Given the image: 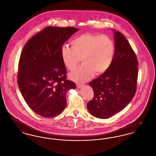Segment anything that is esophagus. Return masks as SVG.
Returning a JSON list of instances; mask_svg holds the SVG:
<instances>
[{"instance_id": "obj_1", "label": "esophagus", "mask_w": 156, "mask_h": 156, "mask_svg": "<svg viewBox=\"0 0 156 156\" xmlns=\"http://www.w3.org/2000/svg\"><path fill=\"white\" fill-rule=\"evenodd\" d=\"M76 85L77 88H78V89L82 88V87H83V84H81V83H77Z\"/></svg>"}]
</instances>
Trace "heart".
Instances as JSON below:
<instances>
[{
  "mask_svg": "<svg viewBox=\"0 0 156 156\" xmlns=\"http://www.w3.org/2000/svg\"><path fill=\"white\" fill-rule=\"evenodd\" d=\"M72 47L63 45L61 57L64 64L71 71L75 69L81 60L83 64L69 74L74 81L84 82L94 73H105L111 65L115 54L113 41L106 35L84 33L71 41Z\"/></svg>",
  "mask_w": 156,
  "mask_h": 156,
  "instance_id": "1",
  "label": "heart"
}]
</instances>
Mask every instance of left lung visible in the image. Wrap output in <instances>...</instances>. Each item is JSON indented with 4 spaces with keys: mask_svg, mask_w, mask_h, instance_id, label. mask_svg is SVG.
Listing matches in <instances>:
<instances>
[{
    "mask_svg": "<svg viewBox=\"0 0 156 156\" xmlns=\"http://www.w3.org/2000/svg\"><path fill=\"white\" fill-rule=\"evenodd\" d=\"M115 54L110 67L90 82L94 97L87 105L94 116L109 118L122 111L130 102L136 91L138 61L125 36L113 30Z\"/></svg>",
    "mask_w": 156,
    "mask_h": 156,
    "instance_id": "8db88e82",
    "label": "left lung"
}]
</instances>
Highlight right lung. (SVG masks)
Wrapping results in <instances>:
<instances>
[{
    "label": "right lung",
    "mask_w": 156,
    "mask_h": 156,
    "mask_svg": "<svg viewBox=\"0 0 156 156\" xmlns=\"http://www.w3.org/2000/svg\"><path fill=\"white\" fill-rule=\"evenodd\" d=\"M78 30L73 27H47L31 37L23 49L17 83L26 102L38 115L52 118L60 114L67 105V91L76 88L74 82L66 80L61 48Z\"/></svg>",
    "instance_id": "right-lung-1"
}]
</instances>
